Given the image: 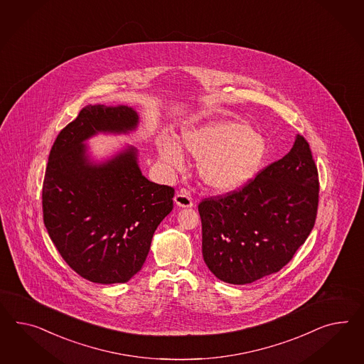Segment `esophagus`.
<instances>
[{
    "mask_svg": "<svg viewBox=\"0 0 364 364\" xmlns=\"http://www.w3.org/2000/svg\"><path fill=\"white\" fill-rule=\"evenodd\" d=\"M175 203H176L177 207L181 208H189L193 205L192 197L189 196V193L186 191L177 192L176 196H175Z\"/></svg>",
    "mask_w": 364,
    "mask_h": 364,
    "instance_id": "34e87169",
    "label": "esophagus"
}]
</instances>
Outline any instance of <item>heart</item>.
<instances>
[{"mask_svg":"<svg viewBox=\"0 0 364 364\" xmlns=\"http://www.w3.org/2000/svg\"><path fill=\"white\" fill-rule=\"evenodd\" d=\"M183 146L198 160L204 184L218 192L242 187L256 175L266 156V143L255 129L242 123L220 122L192 129ZM159 154L171 167L183 164V152L175 143L160 140Z\"/></svg>","mask_w":364,"mask_h":364,"instance_id":"b5f03b06","label":"heart"}]
</instances>
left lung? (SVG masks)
<instances>
[{
  "label": "left lung",
  "instance_id": "left-lung-1",
  "mask_svg": "<svg viewBox=\"0 0 364 364\" xmlns=\"http://www.w3.org/2000/svg\"><path fill=\"white\" fill-rule=\"evenodd\" d=\"M318 201V169L298 135L289 154L242 187L198 204L209 270L233 285L279 272L313 230Z\"/></svg>",
  "mask_w": 364,
  "mask_h": 364
}]
</instances>
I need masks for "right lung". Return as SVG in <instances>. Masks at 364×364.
I'll list each match as a JSON object with an SVG mask.
<instances>
[{"instance_id": "obj_1", "label": "right lung", "mask_w": 364, "mask_h": 364, "mask_svg": "<svg viewBox=\"0 0 364 364\" xmlns=\"http://www.w3.org/2000/svg\"><path fill=\"white\" fill-rule=\"evenodd\" d=\"M138 114L127 106H86L55 139L42 186V213L53 244L82 278L124 284L147 258L154 233L173 209L175 189L141 175L129 147L91 164L83 141L98 132H127Z\"/></svg>"}]
</instances>
